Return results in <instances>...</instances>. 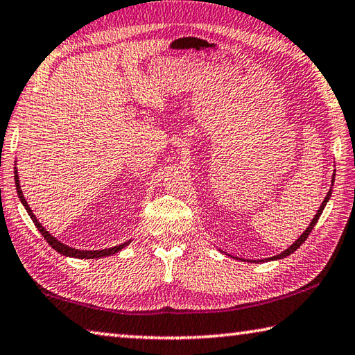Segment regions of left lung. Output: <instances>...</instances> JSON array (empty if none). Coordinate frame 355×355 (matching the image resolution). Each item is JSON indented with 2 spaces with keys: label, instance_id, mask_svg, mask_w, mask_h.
Instances as JSON below:
<instances>
[{
  "label": "left lung",
  "instance_id": "8db88e82",
  "mask_svg": "<svg viewBox=\"0 0 355 355\" xmlns=\"http://www.w3.org/2000/svg\"><path fill=\"white\" fill-rule=\"evenodd\" d=\"M334 178H335V173H334ZM331 182H334V180H331ZM330 194H331V189L327 193V196H325V199H324V202L322 204H320V207H319V210H318V213H316V216L313 218V221L309 223V226L306 227V230L305 232H303L299 239L295 240V243H292L288 250L286 251H283L281 252V254H277V256H273V257H268V259H266V261H277V259H283V257H286V256H289V254H292V252H294L295 250H299L300 246H302V243H305V240L308 239V235L311 234V230L314 229V226H316V223H318V219H319V216L322 215V210H324V207L327 205V202H329V199H330Z\"/></svg>",
  "mask_w": 355,
  "mask_h": 355
}]
</instances>
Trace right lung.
Wrapping results in <instances>:
<instances>
[{"mask_svg": "<svg viewBox=\"0 0 355 355\" xmlns=\"http://www.w3.org/2000/svg\"><path fill=\"white\" fill-rule=\"evenodd\" d=\"M15 171V188H17V194H19V199L21 200V204H24L25 210L28 211V215L33 219V223H35V226L37 227L39 232L42 234V237L47 240V243L52 246L53 250H56L60 252V254L67 256V257H77V259H98V257H105V256H110V254H115L120 250L125 248V246L129 245V241L126 243H121L118 246H114V248H105V250H98V251H85V250H76V248H71V246H67L64 243H61V241L56 240L52 234H49V230H46V227L41 226V223L37 221V218L35 216V213L31 211L30 205H28V202L24 198V193H21V188H20V182H19V173H17V167H14Z\"/></svg>", "mask_w": 355, "mask_h": 355, "instance_id": "right-lung-1", "label": "right lung"}]
</instances>
